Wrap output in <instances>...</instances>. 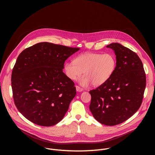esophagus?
<instances>
[{
    "instance_id": "34e87169",
    "label": "esophagus",
    "mask_w": 155,
    "mask_h": 155,
    "mask_svg": "<svg viewBox=\"0 0 155 155\" xmlns=\"http://www.w3.org/2000/svg\"><path fill=\"white\" fill-rule=\"evenodd\" d=\"M76 90H77V91H78V92H81V91H83V89L82 87H80L79 86H76Z\"/></svg>"
}]
</instances>
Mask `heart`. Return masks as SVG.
Instances as JSON below:
<instances>
[{
    "label": "heart",
    "instance_id": "1",
    "mask_svg": "<svg viewBox=\"0 0 155 155\" xmlns=\"http://www.w3.org/2000/svg\"><path fill=\"white\" fill-rule=\"evenodd\" d=\"M117 61L111 53H87L81 54L74 59L64 64V71L72 80L79 78L80 84L86 86L92 83L94 86H99L108 81L115 72Z\"/></svg>",
    "mask_w": 155,
    "mask_h": 155
}]
</instances>
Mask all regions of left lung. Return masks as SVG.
Returning a JSON list of instances; mask_svg holds the SVG:
<instances>
[{"label":"left lung","mask_w":155,"mask_h":155,"mask_svg":"<svg viewBox=\"0 0 155 155\" xmlns=\"http://www.w3.org/2000/svg\"><path fill=\"white\" fill-rule=\"evenodd\" d=\"M114 50L117 65L105 84L90 91V109L94 118L107 126L119 124L140 108L146 86V75L138 55L118 43L107 46Z\"/></svg>","instance_id":"8db88e82"}]
</instances>
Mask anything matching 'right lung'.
Wrapping results in <instances>:
<instances>
[{
  "label": "right lung",
  "mask_w": 155,
  "mask_h": 155,
  "mask_svg": "<svg viewBox=\"0 0 155 155\" xmlns=\"http://www.w3.org/2000/svg\"><path fill=\"white\" fill-rule=\"evenodd\" d=\"M79 50L41 42L19 54L12 74L13 97L28 120L51 126L63 118L77 92L62 69L65 60Z\"/></svg>",
  "instance_id": "1"
}]
</instances>
